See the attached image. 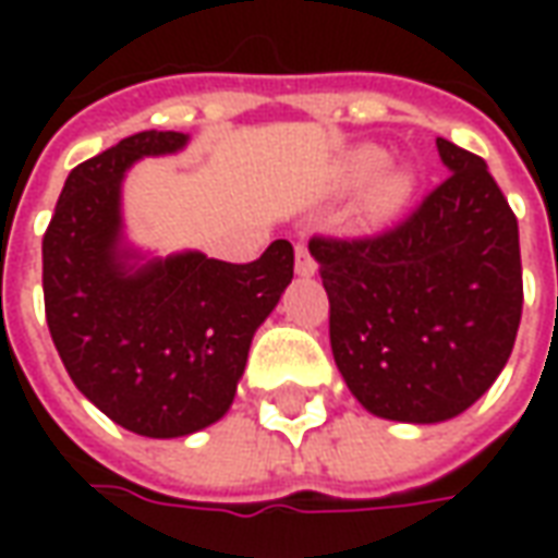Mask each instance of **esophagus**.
<instances>
[{"mask_svg": "<svg viewBox=\"0 0 558 558\" xmlns=\"http://www.w3.org/2000/svg\"><path fill=\"white\" fill-rule=\"evenodd\" d=\"M295 271L302 275V278H311V275H316V263L314 256H311V251H307V244H295Z\"/></svg>", "mask_w": 558, "mask_h": 558, "instance_id": "esophagus-1", "label": "esophagus"}]
</instances>
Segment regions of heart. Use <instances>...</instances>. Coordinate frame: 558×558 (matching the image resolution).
I'll return each instance as SVG.
<instances>
[{"label":"heart","mask_w":558,"mask_h":558,"mask_svg":"<svg viewBox=\"0 0 558 558\" xmlns=\"http://www.w3.org/2000/svg\"><path fill=\"white\" fill-rule=\"evenodd\" d=\"M383 167H386V151H379L374 146H362L347 158V179L352 184H367L379 174ZM410 191L412 179L407 172H386V175L376 180L374 191H371V208H374L376 215H391V211H398L407 203Z\"/></svg>","instance_id":"obj_1"}]
</instances>
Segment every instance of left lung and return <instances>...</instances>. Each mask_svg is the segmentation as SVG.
Returning a JSON list of instances; mask_svg holds the SVG:
<instances>
[{"mask_svg":"<svg viewBox=\"0 0 558 558\" xmlns=\"http://www.w3.org/2000/svg\"><path fill=\"white\" fill-rule=\"evenodd\" d=\"M448 179L371 239H311L343 383L407 424L466 412L502 374L523 311L520 235L487 163L436 140Z\"/></svg>","mask_w":558,"mask_h":558,"instance_id":"1","label":"left lung"}]
</instances>
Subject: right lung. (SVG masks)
Listing matches in <instances>:
<instances>
[{
	"mask_svg": "<svg viewBox=\"0 0 558 558\" xmlns=\"http://www.w3.org/2000/svg\"><path fill=\"white\" fill-rule=\"evenodd\" d=\"M184 146L179 131H143L83 160L41 244L47 326L68 376L107 418L148 439L191 436L227 415L295 263L287 239L244 266L199 251L143 256L125 242V172Z\"/></svg>",
	"mask_w": 558,
	"mask_h": 558,
	"instance_id": "right-lung-1",
	"label": "right lung"
}]
</instances>
